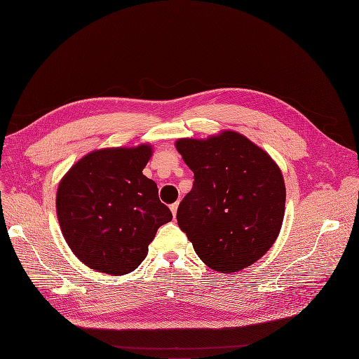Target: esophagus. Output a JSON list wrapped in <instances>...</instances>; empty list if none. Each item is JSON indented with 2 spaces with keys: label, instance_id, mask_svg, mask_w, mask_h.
<instances>
[{
  "label": "esophagus",
  "instance_id": "obj_1",
  "mask_svg": "<svg viewBox=\"0 0 359 359\" xmlns=\"http://www.w3.org/2000/svg\"><path fill=\"white\" fill-rule=\"evenodd\" d=\"M177 206H179V202H175V203L170 205V210H172L173 217H176V214H177Z\"/></svg>",
  "mask_w": 359,
  "mask_h": 359
}]
</instances>
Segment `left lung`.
I'll return each instance as SVG.
<instances>
[{"label": "left lung", "mask_w": 359, "mask_h": 359, "mask_svg": "<svg viewBox=\"0 0 359 359\" xmlns=\"http://www.w3.org/2000/svg\"><path fill=\"white\" fill-rule=\"evenodd\" d=\"M176 148L195 177L177 210L180 230L211 269L233 273L250 266L272 248L284 219L278 164L234 130L180 138Z\"/></svg>", "instance_id": "8db88e82"}]
</instances>
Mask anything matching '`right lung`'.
<instances>
[{"label":"right lung","mask_w":359,"mask_h":359,"mask_svg":"<svg viewBox=\"0 0 359 359\" xmlns=\"http://www.w3.org/2000/svg\"><path fill=\"white\" fill-rule=\"evenodd\" d=\"M151 154L148 144L91 151L60 182L61 231L86 266L115 276L135 271L157 230L172 221L156 182L142 175Z\"/></svg>","instance_id":"obj_1"}]
</instances>
